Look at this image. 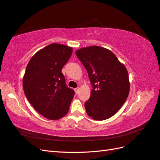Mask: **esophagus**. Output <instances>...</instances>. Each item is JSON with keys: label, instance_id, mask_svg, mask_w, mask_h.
<instances>
[{"label": "esophagus", "instance_id": "obj_1", "mask_svg": "<svg viewBox=\"0 0 160 160\" xmlns=\"http://www.w3.org/2000/svg\"><path fill=\"white\" fill-rule=\"evenodd\" d=\"M79 88L78 87H77V88H76V89H74V91H75V92H76V94H78V93H79Z\"/></svg>", "mask_w": 160, "mask_h": 160}]
</instances>
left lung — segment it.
I'll list each match as a JSON object with an SVG mask.
<instances>
[{
	"mask_svg": "<svg viewBox=\"0 0 160 160\" xmlns=\"http://www.w3.org/2000/svg\"><path fill=\"white\" fill-rule=\"evenodd\" d=\"M76 54L87 69L92 84L91 96L84 103L87 113L96 120L113 116L127 100L129 90L127 68L115 54L104 47L91 46Z\"/></svg>",
	"mask_w": 160,
	"mask_h": 160,
	"instance_id": "1",
	"label": "left lung"
}]
</instances>
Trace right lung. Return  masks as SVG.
I'll list each match as a JSON object with an SVG mask.
<instances>
[{
  "instance_id": "add662e5",
  "label": "right lung",
  "mask_w": 160,
  "mask_h": 160,
  "mask_svg": "<svg viewBox=\"0 0 160 160\" xmlns=\"http://www.w3.org/2000/svg\"><path fill=\"white\" fill-rule=\"evenodd\" d=\"M73 48L52 43L37 52L27 66L22 78L23 90L32 107L49 120L66 115L75 92L67 87L62 69Z\"/></svg>"
}]
</instances>
